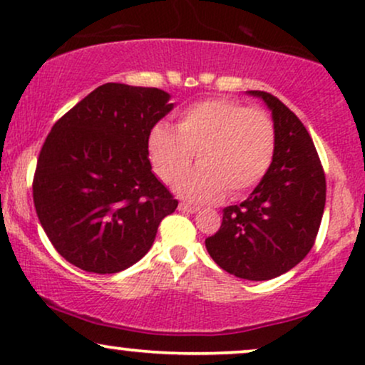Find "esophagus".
Here are the masks:
<instances>
[{
	"label": "esophagus",
	"instance_id": "esophagus-1",
	"mask_svg": "<svg viewBox=\"0 0 365 365\" xmlns=\"http://www.w3.org/2000/svg\"><path fill=\"white\" fill-rule=\"evenodd\" d=\"M178 209H180V211L195 212L197 209H199V207H197V206H192V204H187V202H180V204H178Z\"/></svg>",
	"mask_w": 365,
	"mask_h": 365
}]
</instances>
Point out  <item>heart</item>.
<instances>
[{
	"mask_svg": "<svg viewBox=\"0 0 365 365\" xmlns=\"http://www.w3.org/2000/svg\"><path fill=\"white\" fill-rule=\"evenodd\" d=\"M154 171L165 183H175L197 153L200 163L185 175L177 190L185 199L209 202L228 194L254 190L273 165L274 121L261 108L232 99H206L178 115L177 132L158 123L148 139Z\"/></svg>",
	"mask_w": 365,
	"mask_h": 365,
	"instance_id": "obj_1",
	"label": "heart"
}]
</instances>
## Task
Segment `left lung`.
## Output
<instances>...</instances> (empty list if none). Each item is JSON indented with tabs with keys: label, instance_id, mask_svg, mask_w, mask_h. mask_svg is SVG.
Here are the masks:
<instances>
[{
	"label": "left lung",
	"instance_id": "obj_1",
	"mask_svg": "<svg viewBox=\"0 0 365 365\" xmlns=\"http://www.w3.org/2000/svg\"><path fill=\"white\" fill-rule=\"evenodd\" d=\"M250 94L273 111V165L244 202L223 209L220 230L206 238V249L226 273L264 282L290 271L312 249L324 212L326 177L299 116L269 92Z\"/></svg>",
	"mask_w": 365,
	"mask_h": 365
}]
</instances>
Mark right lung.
<instances>
[{"label": "right lung", "instance_id": "right-lung-1", "mask_svg": "<svg viewBox=\"0 0 365 365\" xmlns=\"http://www.w3.org/2000/svg\"><path fill=\"white\" fill-rule=\"evenodd\" d=\"M156 87L103 83L66 111L41 148L32 195L61 257L111 274L148 254L178 200L150 171L149 132L173 104Z\"/></svg>", "mask_w": 365, "mask_h": 365}]
</instances>
